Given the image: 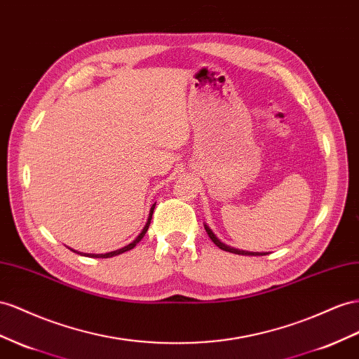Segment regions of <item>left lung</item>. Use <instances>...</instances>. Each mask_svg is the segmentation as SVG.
Returning <instances> with one entry per match:
<instances>
[{
  "label": "left lung",
  "instance_id": "8db88e82",
  "mask_svg": "<svg viewBox=\"0 0 359 359\" xmlns=\"http://www.w3.org/2000/svg\"><path fill=\"white\" fill-rule=\"evenodd\" d=\"M203 226H205L207 234L212 240V243H215L217 248H220L222 250H226V252H231V254H237V255H267V252H248V250H240L236 248H231L225 243H222V241L215 236V232H212L207 225H203Z\"/></svg>",
  "mask_w": 359,
  "mask_h": 359
}]
</instances>
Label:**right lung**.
Returning <instances> with one entry per match:
<instances>
[{"instance_id": "obj_1", "label": "right lung", "mask_w": 359, "mask_h": 359, "mask_svg": "<svg viewBox=\"0 0 359 359\" xmlns=\"http://www.w3.org/2000/svg\"><path fill=\"white\" fill-rule=\"evenodd\" d=\"M154 208H156V203H154V205L151 207V211H149V217H148V222H147V225H144V228L142 229V232L140 234L135 237V240H133L130 245H127V246H123V248H121V249H116V250H113V252H107V254H83V255H86V257H90V258H110V257H114V255H119V254H123V252H127V250H130V249H133L135 245L139 243V241L144 237V234H147V231H148V228H149V224H151V219H152V212H154ZM72 252H76V250H74V249H71ZM76 254H81V252H76Z\"/></svg>"}]
</instances>
